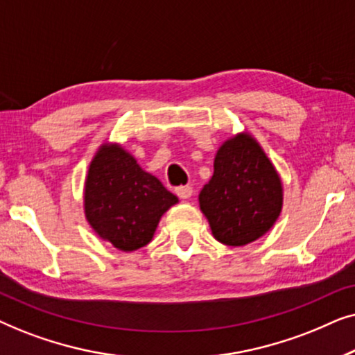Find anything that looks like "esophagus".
Segmentation results:
<instances>
[{
	"mask_svg": "<svg viewBox=\"0 0 355 355\" xmlns=\"http://www.w3.org/2000/svg\"><path fill=\"white\" fill-rule=\"evenodd\" d=\"M176 193L179 198H191L193 191L191 186H179V187H176Z\"/></svg>",
	"mask_w": 355,
	"mask_h": 355,
	"instance_id": "obj_1",
	"label": "esophagus"
}]
</instances>
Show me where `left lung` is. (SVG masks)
<instances>
[{
  "instance_id": "8db88e82",
  "label": "left lung",
  "mask_w": 355,
  "mask_h": 355,
  "mask_svg": "<svg viewBox=\"0 0 355 355\" xmlns=\"http://www.w3.org/2000/svg\"><path fill=\"white\" fill-rule=\"evenodd\" d=\"M213 176L198 193L200 210L221 244L247 245L266 234L283 208V182L249 132L218 148Z\"/></svg>"
}]
</instances>
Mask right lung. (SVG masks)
I'll list each match as a JSON object with an SVG mask.
<instances>
[{"instance_id":"1","label":"right lung","mask_w":355,"mask_h":355,"mask_svg":"<svg viewBox=\"0 0 355 355\" xmlns=\"http://www.w3.org/2000/svg\"><path fill=\"white\" fill-rule=\"evenodd\" d=\"M178 197L119 144H101L84 187V211L96 234L118 250L147 245Z\"/></svg>"}]
</instances>
